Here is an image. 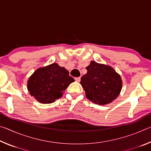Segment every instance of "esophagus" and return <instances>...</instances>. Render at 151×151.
<instances>
[{"instance_id": "1", "label": "esophagus", "mask_w": 151, "mask_h": 151, "mask_svg": "<svg viewBox=\"0 0 151 151\" xmlns=\"http://www.w3.org/2000/svg\"><path fill=\"white\" fill-rule=\"evenodd\" d=\"M75 79L76 81L79 82L81 81V77H80V76H79V77H76V78H75Z\"/></svg>"}]
</instances>
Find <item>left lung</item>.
<instances>
[{
    "label": "left lung",
    "instance_id": "left-lung-1",
    "mask_svg": "<svg viewBox=\"0 0 151 151\" xmlns=\"http://www.w3.org/2000/svg\"><path fill=\"white\" fill-rule=\"evenodd\" d=\"M87 73L81 77V84L86 96L94 103L104 105L119 95L122 79L111 66L91 61L86 68Z\"/></svg>",
    "mask_w": 151,
    "mask_h": 151
}]
</instances>
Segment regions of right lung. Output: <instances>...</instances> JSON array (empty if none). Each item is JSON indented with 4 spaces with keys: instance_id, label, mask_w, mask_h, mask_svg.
I'll use <instances>...</instances> for the list:
<instances>
[{
    "instance_id": "1",
    "label": "right lung",
    "mask_w": 151,
    "mask_h": 151,
    "mask_svg": "<svg viewBox=\"0 0 151 151\" xmlns=\"http://www.w3.org/2000/svg\"><path fill=\"white\" fill-rule=\"evenodd\" d=\"M74 81L67 70L52 63L38 68L30 76L27 88L36 100L49 104L62 97L64 91Z\"/></svg>"
}]
</instances>
